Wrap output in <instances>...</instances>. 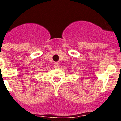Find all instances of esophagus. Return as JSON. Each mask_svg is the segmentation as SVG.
<instances>
[{"mask_svg":"<svg viewBox=\"0 0 121 121\" xmlns=\"http://www.w3.org/2000/svg\"><path fill=\"white\" fill-rule=\"evenodd\" d=\"M54 67H55V68H56V69H58V68L60 67L59 63H55Z\"/></svg>","mask_w":121,"mask_h":121,"instance_id":"34e87169","label":"esophagus"}]
</instances>
